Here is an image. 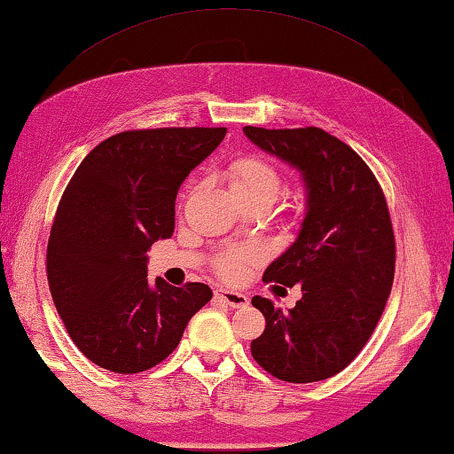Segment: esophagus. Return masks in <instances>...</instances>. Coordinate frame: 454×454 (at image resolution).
Listing matches in <instances>:
<instances>
[{"mask_svg": "<svg viewBox=\"0 0 454 454\" xmlns=\"http://www.w3.org/2000/svg\"><path fill=\"white\" fill-rule=\"evenodd\" d=\"M215 297H217L219 301H223V303H225V305L233 307V309H239V307L249 305V297L243 295V293H237V291L217 289V291H215Z\"/></svg>", "mask_w": 454, "mask_h": 454, "instance_id": "obj_1", "label": "esophagus"}]
</instances>
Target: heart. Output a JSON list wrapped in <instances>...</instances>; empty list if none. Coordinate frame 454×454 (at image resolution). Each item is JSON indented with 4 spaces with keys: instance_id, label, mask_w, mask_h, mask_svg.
Segmentation results:
<instances>
[{
    "instance_id": "obj_1",
    "label": "heart",
    "mask_w": 454,
    "mask_h": 454,
    "mask_svg": "<svg viewBox=\"0 0 454 454\" xmlns=\"http://www.w3.org/2000/svg\"><path fill=\"white\" fill-rule=\"evenodd\" d=\"M229 185H231L235 197L241 203L253 201V199H277L281 193L283 177L277 167L269 159L261 155H247L237 159L229 167ZM263 255V249L257 245H245V247L229 249L223 253L215 263L217 273L223 279L239 281L247 273V267Z\"/></svg>"
}]
</instances>
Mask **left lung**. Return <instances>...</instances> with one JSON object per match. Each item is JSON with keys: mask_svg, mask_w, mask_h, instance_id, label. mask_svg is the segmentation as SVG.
<instances>
[{"mask_svg": "<svg viewBox=\"0 0 454 454\" xmlns=\"http://www.w3.org/2000/svg\"><path fill=\"white\" fill-rule=\"evenodd\" d=\"M243 131L297 167L307 187L299 237L263 275L285 287L301 283L303 297L285 313L265 297L251 299L267 321L251 355L287 383L329 379L367 345L393 287L395 235L385 193L359 153L319 127Z\"/></svg>", "mask_w": 454, "mask_h": 454, "instance_id": "left-lung-1", "label": "left lung"}]
</instances>
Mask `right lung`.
Returning <instances> with one entry per match:
<instances>
[{"label": "right lung", "instance_id": "add662e5", "mask_svg": "<svg viewBox=\"0 0 454 454\" xmlns=\"http://www.w3.org/2000/svg\"><path fill=\"white\" fill-rule=\"evenodd\" d=\"M225 127L117 133L90 151L63 191L47 281L69 337L99 367L133 375L167 359L207 305L205 283L147 281V251L175 229V197Z\"/></svg>", "mask_w": 454, "mask_h": 454}]
</instances>
